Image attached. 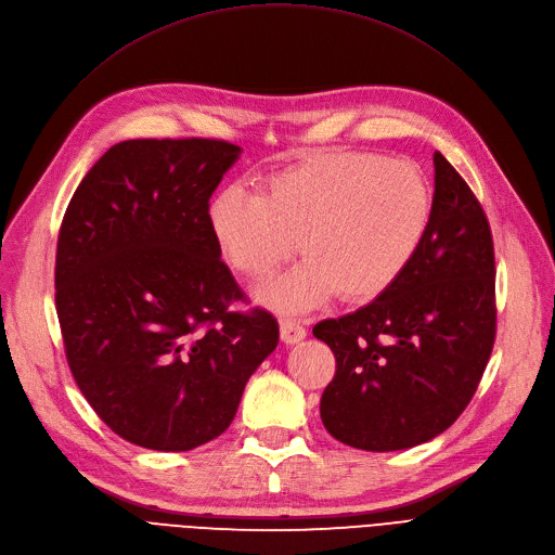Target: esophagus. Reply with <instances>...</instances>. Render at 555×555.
<instances>
[{"label":"esophagus","instance_id":"esophagus-1","mask_svg":"<svg viewBox=\"0 0 555 555\" xmlns=\"http://www.w3.org/2000/svg\"><path fill=\"white\" fill-rule=\"evenodd\" d=\"M280 336H282V340L286 343V346H296V343H300L307 336V332H305L300 321L284 319L280 323Z\"/></svg>","mask_w":555,"mask_h":555}]
</instances>
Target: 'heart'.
<instances>
[{
	"label": "heart",
	"instance_id": "obj_1",
	"mask_svg": "<svg viewBox=\"0 0 555 555\" xmlns=\"http://www.w3.org/2000/svg\"><path fill=\"white\" fill-rule=\"evenodd\" d=\"M427 176L375 153H321L273 173L263 196L223 190L209 228L230 267L259 280L294 255V271L257 288L259 302L302 311L340 298L382 296L409 269L431 219Z\"/></svg>",
	"mask_w": 555,
	"mask_h": 555
}]
</instances>
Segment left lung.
<instances>
[{"label": "left lung", "instance_id": "obj_1", "mask_svg": "<svg viewBox=\"0 0 555 555\" xmlns=\"http://www.w3.org/2000/svg\"><path fill=\"white\" fill-rule=\"evenodd\" d=\"M434 169L431 219L409 269L371 305L313 325L336 357L323 425L357 450H409L450 429L494 346L490 223L438 151Z\"/></svg>", "mask_w": 555, "mask_h": 555}]
</instances>
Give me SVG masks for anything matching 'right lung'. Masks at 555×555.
Instances as JSON below:
<instances>
[{"label": "right lung", "mask_w": 555, "mask_h": 555, "mask_svg": "<svg viewBox=\"0 0 555 555\" xmlns=\"http://www.w3.org/2000/svg\"><path fill=\"white\" fill-rule=\"evenodd\" d=\"M242 149L223 140H126L78 184L56 250L69 371L124 440L188 452L221 436L280 340L246 300L209 228V196Z\"/></svg>", "instance_id": "obj_1"}]
</instances>
